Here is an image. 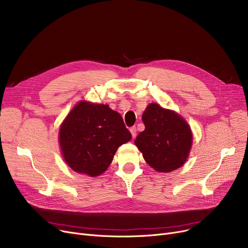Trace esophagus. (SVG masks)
Instances as JSON below:
<instances>
[{
    "label": "esophagus",
    "instance_id": "1",
    "mask_svg": "<svg viewBox=\"0 0 248 248\" xmlns=\"http://www.w3.org/2000/svg\"><path fill=\"white\" fill-rule=\"evenodd\" d=\"M129 132H131L134 139L137 137V127L136 126H133V127L129 128Z\"/></svg>",
    "mask_w": 248,
    "mask_h": 248
}]
</instances>
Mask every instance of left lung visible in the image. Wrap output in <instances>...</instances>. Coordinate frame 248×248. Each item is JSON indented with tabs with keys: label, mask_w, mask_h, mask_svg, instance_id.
Listing matches in <instances>:
<instances>
[{
	"label": "left lung",
	"mask_w": 248,
	"mask_h": 248,
	"mask_svg": "<svg viewBox=\"0 0 248 248\" xmlns=\"http://www.w3.org/2000/svg\"><path fill=\"white\" fill-rule=\"evenodd\" d=\"M145 131L135 142L146 162L158 172H172L183 165L192 145V133L183 117L151 103L142 113Z\"/></svg>",
	"instance_id": "1"
}]
</instances>
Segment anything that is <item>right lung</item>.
I'll use <instances>...</instances> for the list:
<instances>
[{
  "mask_svg": "<svg viewBox=\"0 0 248 248\" xmlns=\"http://www.w3.org/2000/svg\"><path fill=\"white\" fill-rule=\"evenodd\" d=\"M132 139L122 115L108 104L81 101L63 122L59 141L64 160L75 172L102 174L120 146Z\"/></svg>",
  "mask_w": 248,
  "mask_h": 248,
  "instance_id": "right-lung-1",
  "label": "right lung"
}]
</instances>
